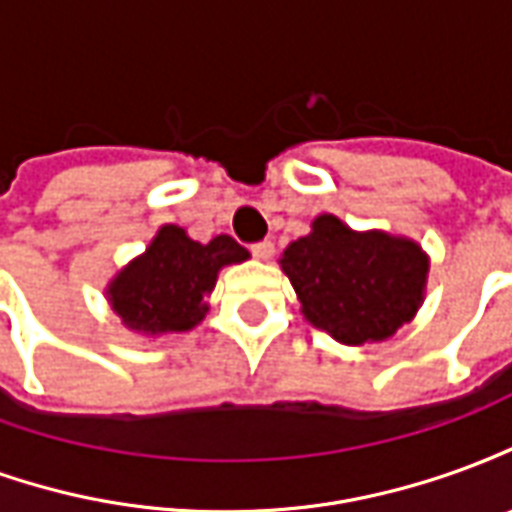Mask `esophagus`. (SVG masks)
I'll return each mask as SVG.
<instances>
[{
    "label": "esophagus",
    "instance_id": "obj_1",
    "mask_svg": "<svg viewBox=\"0 0 512 512\" xmlns=\"http://www.w3.org/2000/svg\"><path fill=\"white\" fill-rule=\"evenodd\" d=\"M252 255L257 260H268V257L274 255V244L271 241H257V244H252Z\"/></svg>",
    "mask_w": 512,
    "mask_h": 512
}]
</instances>
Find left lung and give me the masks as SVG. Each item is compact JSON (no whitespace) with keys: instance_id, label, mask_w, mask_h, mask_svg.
Returning <instances> with one entry per match:
<instances>
[{"instance_id":"8db88e82","label":"left lung","mask_w":512,"mask_h":512,"mask_svg":"<svg viewBox=\"0 0 512 512\" xmlns=\"http://www.w3.org/2000/svg\"><path fill=\"white\" fill-rule=\"evenodd\" d=\"M301 301L304 318L337 343L389 340L425 299L428 255L411 238L356 233L332 213L312 222L279 260Z\"/></svg>"}]
</instances>
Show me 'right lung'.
<instances>
[{
  "label": "right lung",
  "instance_id": "1",
  "mask_svg": "<svg viewBox=\"0 0 512 512\" xmlns=\"http://www.w3.org/2000/svg\"><path fill=\"white\" fill-rule=\"evenodd\" d=\"M246 257L249 252L230 235L200 244L178 224H164L145 252L109 282L106 299L136 334L189 332L208 312L205 296L219 271Z\"/></svg>",
  "mask_w": 512,
  "mask_h": 512
}]
</instances>
